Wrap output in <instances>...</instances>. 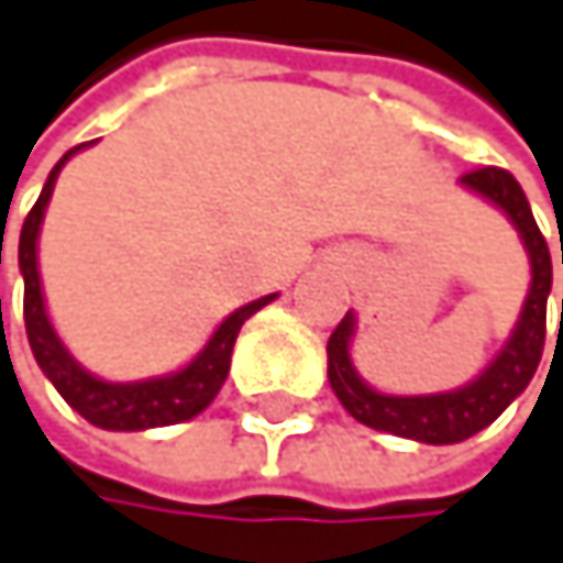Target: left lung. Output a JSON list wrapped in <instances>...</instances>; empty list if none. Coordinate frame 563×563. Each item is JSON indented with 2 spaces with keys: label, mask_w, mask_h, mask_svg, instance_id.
I'll list each match as a JSON object with an SVG mask.
<instances>
[{
  "label": "left lung",
  "mask_w": 563,
  "mask_h": 563,
  "mask_svg": "<svg viewBox=\"0 0 563 563\" xmlns=\"http://www.w3.org/2000/svg\"><path fill=\"white\" fill-rule=\"evenodd\" d=\"M461 183L467 189L481 192L484 199H490L494 207H500L531 253V294L525 300V310H520V320H517L507 346L497 353L494 364L474 384L451 390V394L390 397V394L367 387L350 364L353 313H346L327 340L330 387L340 397V404L346 407V413L374 430L420 440V444H457V440H467L477 430L490 427L507 410V404L517 394H525V387L531 384V377L541 364V353H544V336H548L551 250H548L544 233L538 230V220L531 213L525 189H520V183L500 166L471 169L461 176Z\"/></svg>",
  "instance_id": "left-lung-1"
}]
</instances>
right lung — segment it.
Instances as JSON below:
<instances>
[{
	"instance_id": "obj_1",
	"label": "right lung",
	"mask_w": 563,
	"mask_h": 563,
	"mask_svg": "<svg viewBox=\"0 0 563 563\" xmlns=\"http://www.w3.org/2000/svg\"><path fill=\"white\" fill-rule=\"evenodd\" d=\"M82 146H73L53 166L43 192H38L35 207L29 210L22 233H19V269L25 279L22 313H25V333H29L32 356H35V364L43 367V374L53 380V387L63 394V400L102 430H146V427L183 423V420L196 417L199 410H207L213 404V397L220 394V387L230 374V356H233V343H236L240 327L256 310H263L269 300H276V294L260 297V300L233 310L220 323V330L210 336V343L199 350V356L192 360V364H186L183 371H176L169 377L140 380V384H109V380L86 374L69 356V350L63 346V340L56 336V330L46 317V300H43V287H38V266H35V240H38V227H43V213H46V203L53 196L56 176L66 166V159L73 153H79Z\"/></svg>"
}]
</instances>
